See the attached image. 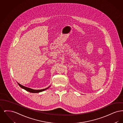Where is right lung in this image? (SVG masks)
Listing matches in <instances>:
<instances>
[{"label":"right lung","mask_w":123,"mask_h":123,"mask_svg":"<svg viewBox=\"0 0 123 123\" xmlns=\"http://www.w3.org/2000/svg\"><path fill=\"white\" fill-rule=\"evenodd\" d=\"M18 84L19 85V86L21 87V88H23L24 89H25V90L29 92L30 93H39V92H42V91H44V90H46L47 89H48V88H49L50 86L48 87V88H45V89H40V90H35V89H32V88H28V87H25L24 86L22 85H21L20 84H19V83H18Z\"/></svg>","instance_id":"add662e5"}]
</instances>
